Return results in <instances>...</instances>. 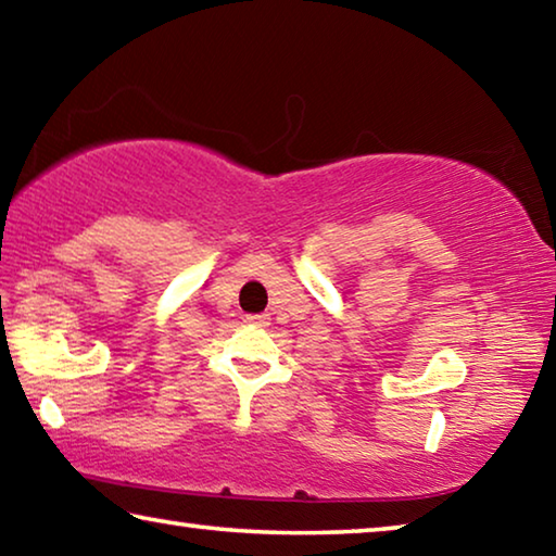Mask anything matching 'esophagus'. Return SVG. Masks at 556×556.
Masks as SVG:
<instances>
[{"label":"esophagus","mask_w":556,"mask_h":556,"mask_svg":"<svg viewBox=\"0 0 556 556\" xmlns=\"http://www.w3.org/2000/svg\"><path fill=\"white\" fill-rule=\"evenodd\" d=\"M244 321L250 326H269V314H250L244 316Z\"/></svg>","instance_id":"1"}]
</instances>
